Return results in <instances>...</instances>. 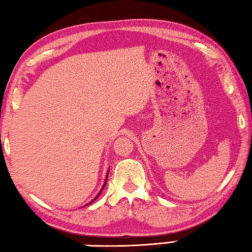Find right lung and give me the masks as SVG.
<instances>
[{
    "label": "right lung",
    "mask_w": 252,
    "mask_h": 252,
    "mask_svg": "<svg viewBox=\"0 0 252 252\" xmlns=\"http://www.w3.org/2000/svg\"><path fill=\"white\" fill-rule=\"evenodd\" d=\"M108 175H109V171H108V173H107V176H106V181H104V183H103V186H102V189H100V191H99V193H98V195H97V196H95V197H94V198L93 200H91V202H89L88 204H87V205H89V204H91V203H93V202H94V200H95V199H97V198L99 197V195H100V194H101V191H102V189H103V187H104V186H106V184H107ZM87 205H85V206H87Z\"/></svg>",
    "instance_id": "add662e5"
}]
</instances>
